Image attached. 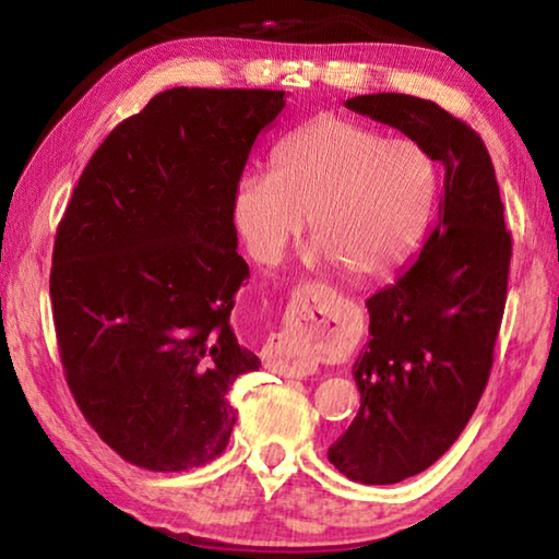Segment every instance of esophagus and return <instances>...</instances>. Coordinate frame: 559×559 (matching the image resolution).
<instances>
[{"instance_id": "34e87169", "label": "esophagus", "mask_w": 559, "mask_h": 559, "mask_svg": "<svg viewBox=\"0 0 559 559\" xmlns=\"http://www.w3.org/2000/svg\"><path fill=\"white\" fill-rule=\"evenodd\" d=\"M266 367L278 374L286 377H296V380H302V377L313 374L318 367L310 357L300 353V347L293 343V337L286 333H278L271 340V349L266 353Z\"/></svg>"}]
</instances>
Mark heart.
<instances>
[{
    "label": "heart",
    "mask_w": 559,
    "mask_h": 559,
    "mask_svg": "<svg viewBox=\"0 0 559 559\" xmlns=\"http://www.w3.org/2000/svg\"><path fill=\"white\" fill-rule=\"evenodd\" d=\"M437 187L427 150L325 112L281 140L271 175L241 177L231 206L257 261H283L310 222L320 257L349 278L372 281L409 259Z\"/></svg>",
    "instance_id": "obj_1"
}]
</instances>
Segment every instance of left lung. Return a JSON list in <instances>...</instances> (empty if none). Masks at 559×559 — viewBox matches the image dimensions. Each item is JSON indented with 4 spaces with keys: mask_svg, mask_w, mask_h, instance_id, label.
I'll list each match as a JSON object with an SVG mask.
<instances>
[{
    "mask_svg": "<svg viewBox=\"0 0 559 559\" xmlns=\"http://www.w3.org/2000/svg\"><path fill=\"white\" fill-rule=\"evenodd\" d=\"M345 106L402 130L443 165L439 219L419 259L367 300L370 343L353 367L359 412L328 449L347 478L386 486L439 461L476 412L493 367L513 243L476 130L404 93L355 96Z\"/></svg>",
    "mask_w": 559,
    "mask_h": 559,
    "instance_id": "obj_1",
    "label": "left lung"
}]
</instances>
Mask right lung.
Instances as JSON below:
<instances>
[{"instance_id": "right-lung-1", "label": "right lung", "mask_w": 559, "mask_h": 559, "mask_svg": "<svg viewBox=\"0 0 559 559\" xmlns=\"http://www.w3.org/2000/svg\"><path fill=\"white\" fill-rule=\"evenodd\" d=\"M283 91L173 88L112 128L53 241L51 306L66 382L108 447L147 471L210 463L229 390L259 370L231 328L249 278L234 192Z\"/></svg>"}]
</instances>
